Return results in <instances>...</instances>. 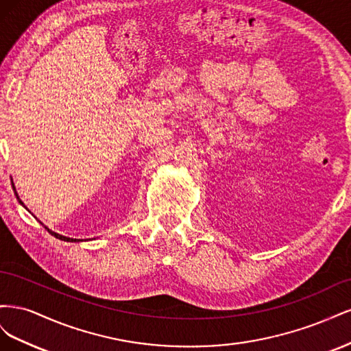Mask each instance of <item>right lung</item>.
<instances>
[{"mask_svg":"<svg viewBox=\"0 0 351 351\" xmlns=\"http://www.w3.org/2000/svg\"><path fill=\"white\" fill-rule=\"evenodd\" d=\"M13 189H14V184H13ZM14 193H16V189H14ZM16 196H17V200L20 202V205H23V202L22 200H20V197H19V195L16 193ZM25 206V205H23ZM47 230H48V232H51V234L52 236H54L56 239H60V240H64V241H82V240H77V239H70V237H66V236H61V234H58V232H54V231H51L48 227H45Z\"/></svg>","mask_w":351,"mask_h":351,"instance_id":"obj_1","label":"right lung"}]
</instances>
